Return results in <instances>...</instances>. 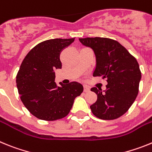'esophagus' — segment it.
<instances>
[{
	"mask_svg": "<svg viewBox=\"0 0 152 152\" xmlns=\"http://www.w3.org/2000/svg\"><path fill=\"white\" fill-rule=\"evenodd\" d=\"M90 91V88H88V86H84V92H88Z\"/></svg>",
	"mask_w": 152,
	"mask_h": 152,
	"instance_id": "obj_1",
	"label": "esophagus"
}]
</instances>
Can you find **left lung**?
Instances as JSON below:
<instances>
[{
	"instance_id": "obj_1",
	"label": "left lung",
	"mask_w": 152,
	"mask_h": 152,
	"mask_svg": "<svg viewBox=\"0 0 152 152\" xmlns=\"http://www.w3.org/2000/svg\"><path fill=\"white\" fill-rule=\"evenodd\" d=\"M94 51L96 65L94 77L107 79V89L92 88L97 100L91 106L93 114L101 119H115L127 112L139 93L142 75L138 61L117 41L108 38L79 39Z\"/></svg>"
}]
</instances>
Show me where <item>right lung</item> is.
<instances>
[{"mask_svg":"<svg viewBox=\"0 0 152 152\" xmlns=\"http://www.w3.org/2000/svg\"><path fill=\"white\" fill-rule=\"evenodd\" d=\"M72 39L45 40L36 45L23 61L17 75V87L23 103L39 119L54 121L69 113L75 99L84 91L76 81L56 85V69L61 68V50Z\"/></svg>","mask_w":152,"mask_h":152,"instance_id":"add662e5","label":"right lung"}]
</instances>
